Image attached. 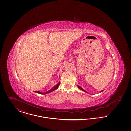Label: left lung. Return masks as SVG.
I'll list each match as a JSON object with an SVG mask.
<instances>
[{
  "instance_id": "8db88e82",
  "label": "left lung",
  "mask_w": 131,
  "mask_h": 131,
  "mask_svg": "<svg viewBox=\"0 0 131 131\" xmlns=\"http://www.w3.org/2000/svg\"><path fill=\"white\" fill-rule=\"evenodd\" d=\"M78 88H79L80 89H81V90H82L83 91H84V92H86V93H88L86 91H85V90L84 89H83V88H82V87H81V86H80L78 85ZM103 90H101V91H100V92H102Z\"/></svg>"
}]
</instances>
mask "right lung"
<instances>
[{"label":"right lung","instance_id":"1","mask_svg":"<svg viewBox=\"0 0 131 131\" xmlns=\"http://www.w3.org/2000/svg\"><path fill=\"white\" fill-rule=\"evenodd\" d=\"M59 84H60V81H59V82H58L56 85L54 87H52L51 89H50V90L47 91V92H41L39 91H34V92H35V93L40 94H42V95H45V94H46L49 93H50V92H51L54 91L55 90H56L57 88H58V87L59 86Z\"/></svg>","mask_w":131,"mask_h":131}]
</instances>
